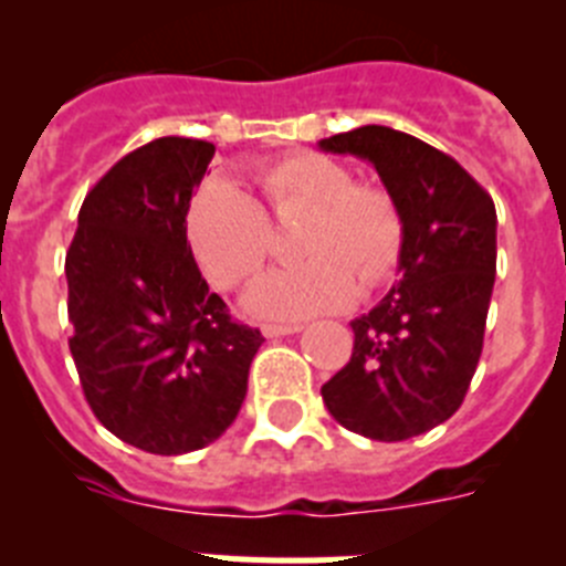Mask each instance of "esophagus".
Returning <instances> with one entry per match:
<instances>
[{"label": "esophagus", "instance_id": "obj_1", "mask_svg": "<svg viewBox=\"0 0 566 566\" xmlns=\"http://www.w3.org/2000/svg\"><path fill=\"white\" fill-rule=\"evenodd\" d=\"M303 326H292V323H263L260 332L263 337H286V334H297Z\"/></svg>", "mask_w": 566, "mask_h": 566}]
</instances>
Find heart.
<instances>
[{
	"instance_id": "1",
	"label": "heart",
	"mask_w": 566,
	"mask_h": 566,
	"mask_svg": "<svg viewBox=\"0 0 566 566\" xmlns=\"http://www.w3.org/2000/svg\"><path fill=\"white\" fill-rule=\"evenodd\" d=\"M258 201L227 181L198 189L189 240L203 272L223 292L247 286L274 252V223H303L294 238L300 263L274 269L247 294L254 317L303 319L339 312L363 289L397 274L405 218L385 187L357 181L352 167L323 153H294L254 169Z\"/></svg>"
}]
</instances>
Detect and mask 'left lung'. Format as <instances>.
Instances as JSON below:
<instances>
[{"label":"left lung","instance_id":"8db88e82","mask_svg":"<svg viewBox=\"0 0 566 566\" xmlns=\"http://www.w3.org/2000/svg\"><path fill=\"white\" fill-rule=\"evenodd\" d=\"M319 149L371 161L405 218L402 277L352 323V359L319 394L343 428L402 442L459 411L482 357L496 280V207L451 155L391 127Z\"/></svg>","mask_w":566,"mask_h":566}]
</instances>
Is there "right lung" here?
<instances>
[{"instance_id":"1","label":"right lung","mask_w":566,"mask_h":566,"mask_svg":"<svg viewBox=\"0 0 566 566\" xmlns=\"http://www.w3.org/2000/svg\"><path fill=\"white\" fill-rule=\"evenodd\" d=\"M212 155L214 144L181 135L124 155L84 198L64 260L84 399L109 433L158 457L227 431L263 343L209 292L187 243Z\"/></svg>"}]
</instances>
